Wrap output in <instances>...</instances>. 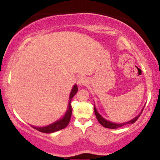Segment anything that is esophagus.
<instances>
[{
	"mask_svg": "<svg viewBox=\"0 0 160 160\" xmlns=\"http://www.w3.org/2000/svg\"><path fill=\"white\" fill-rule=\"evenodd\" d=\"M88 83V79L86 77H80L78 80V84L79 86H85Z\"/></svg>",
	"mask_w": 160,
	"mask_h": 160,
	"instance_id": "obj_1",
	"label": "esophagus"
}]
</instances>
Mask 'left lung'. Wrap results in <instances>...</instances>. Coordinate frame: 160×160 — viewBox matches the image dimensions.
Listing matches in <instances>:
<instances>
[{
    "label": "left lung",
    "instance_id": "left-lung-1",
    "mask_svg": "<svg viewBox=\"0 0 160 160\" xmlns=\"http://www.w3.org/2000/svg\"><path fill=\"white\" fill-rule=\"evenodd\" d=\"M94 111H95V116H96V118L98 121L99 122V123H100L102 126H103L105 128H111V129H114V128H120V127H122V126H125V125H127V124H130V123H134V122H135V121H136L139 118V117H140V115L141 114V112L140 114H138L137 116L135 118H134L133 120L128 121V122H123V123H115V122H112L111 121H108L107 120H105V119H104L103 117H102L99 113H98V111H97L96 108H95V105H94Z\"/></svg>",
    "mask_w": 160,
    "mask_h": 160
}]
</instances>
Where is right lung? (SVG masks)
<instances>
[{
    "mask_svg": "<svg viewBox=\"0 0 160 160\" xmlns=\"http://www.w3.org/2000/svg\"><path fill=\"white\" fill-rule=\"evenodd\" d=\"M78 86L74 85V87H73L72 90L71 92V94H70V98H69V104H68V108L67 111H66V113L64 116L61 119V120L56 121V122H53L52 124L49 125L47 126H44V127H35V126H32L33 128H35V129L38 130V131L40 132L43 133H52L58 131V130H61L65 128L66 126H68L70 122V120H71V113H72V110H71V99L73 98V97L76 95V93L78 92Z\"/></svg>",
    "mask_w": 160,
    "mask_h": 160,
    "instance_id": "right-lung-1",
    "label": "right lung"
}]
</instances>
